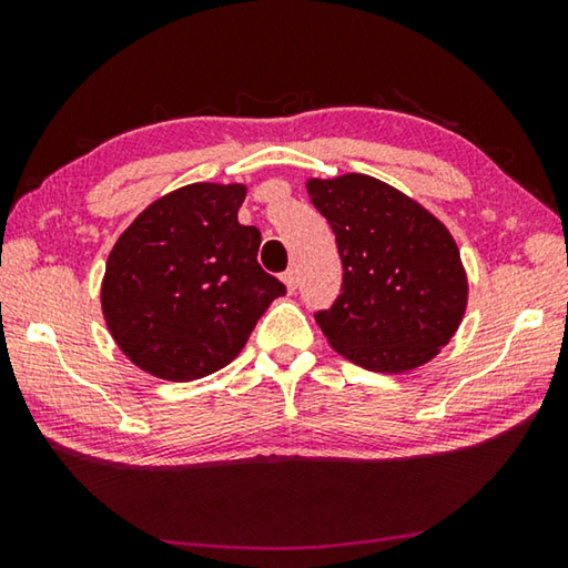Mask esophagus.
<instances>
[{"instance_id": "obj_1", "label": "esophagus", "mask_w": 568, "mask_h": 568, "mask_svg": "<svg viewBox=\"0 0 568 568\" xmlns=\"http://www.w3.org/2000/svg\"><path fill=\"white\" fill-rule=\"evenodd\" d=\"M283 283L287 287V293H295V287H297V271H295V267H291V271L283 273Z\"/></svg>"}]
</instances>
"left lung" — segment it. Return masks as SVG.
I'll return each instance as SVG.
<instances>
[{
	"instance_id": "obj_1",
	"label": "left lung",
	"mask_w": 568,
	"mask_h": 568,
	"mask_svg": "<svg viewBox=\"0 0 568 568\" xmlns=\"http://www.w3.org/2000/svg\"><path fill=\"white\" fill-rule=\"evenodd\" d=\"M311 203L328 220L343 261L341 295L315 313L331 348L376 373L434 361L468 305V277L454 235L416 200L361 172L307 178Z\"/></svg>"
}]
</instances>
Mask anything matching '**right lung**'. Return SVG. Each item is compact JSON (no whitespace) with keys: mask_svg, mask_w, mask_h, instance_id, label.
Listing matches in <instances>:
<instances>
[{"mask_svg":"<svg viewBox=\"0 0 568 568\" xmlns=\"http://www.w3.org/2000/svg\"><path fill=\"white\" fill-rule=\"evenodd\" d=\"M243 182H192L158 197L110 250L102 315L150 376L187 383L237 358L285 285L257 265L261 230L237 223Z\"/></svg>","mask_w":568,"mask_h":568,"instance_id":"1","label":"right lung"}]
</instances>
